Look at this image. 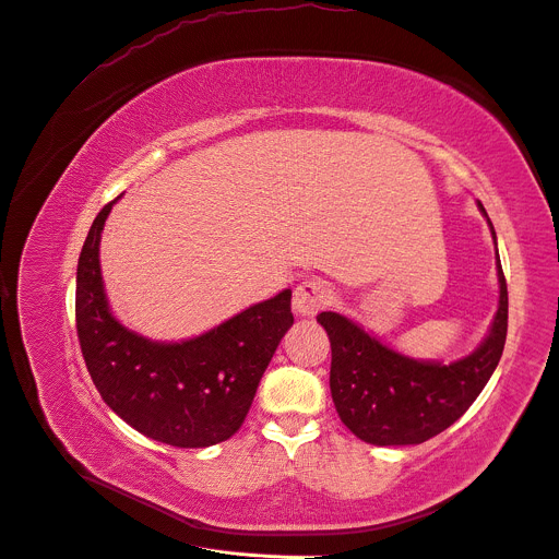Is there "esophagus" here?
Here are the masks:
<instances>
[{"mask_svg":"<svg viewBox=\"0 0 559 559\" xmlns=\"http://www.w3.org/2000/svg\"><path fill=\"white\" fill-rule=\"evenodd\" d=\"M333 301V292L324 281H304L292 297V310L297 317H312Z\"/></svg>","mask_w":559,"mask_h":559,"instance_id":"1","label":"esophagus"}]
</instances>
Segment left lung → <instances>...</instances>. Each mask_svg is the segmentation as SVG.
I'll return each instance as SVG.
<instances>
[{
  "mask_svg": "<svg viewBox=\"0 0 559 559\" xmlns=\"http://www.w3.org/2000/svg\"><path fill=\"white\" fill-rule=\"evenodd\" d=\"M485 215L496 245V230ZM498 308L483 342L451 362L409 358L340 312L317 321L331 340V394L342 424L373 447L421 444L453 426L485 390L508 335V285L496 247Z\"/></svg>",
  "mask_w": 559,
  "mask_h": 559,
  "instance_id": "1",
  "label": "left lung"
}]
</instances>
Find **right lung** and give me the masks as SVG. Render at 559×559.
Masks as SVG:
<instances>
[{
	"mask_svg": "<svg viewBox=\"0 0 559 559\" xmlns=\"http://www.w3.org/2000/svg\"><path fill=\"white\" fill-rule=\"evenodd\" d=\"M117 199L95 217L79 255L76 333L85 367L104 403L144 437L176 449L226 442L240 430L264 369L295 324L292 289L181 342L127 329L110 310L99 262L102 230Z\"/></svg>",
	"mask_w": 559,
	"mask_h": 559,
	"instance_id": "obj_1",
	"label": "right lung"
}]
</instances>
